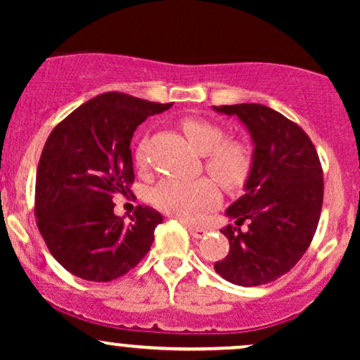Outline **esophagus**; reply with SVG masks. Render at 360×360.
<instances>
[{"instance_id": "esophagus-1", "label": "esophagus", "mask_w": 360, "mask_h": 360, "mask_svg": "<svg viewBox=\"0 0 360 360\" xmlns=\"http://www.w3.org/2000/svg\"><path fill=\"white\" fill-rule=\"evenodd\" d=\"M186 229H188L189 235H191L193 238H201L206 235V230L205 229H200V226H193V225H186Z\"/></svg>"}]
</instances>
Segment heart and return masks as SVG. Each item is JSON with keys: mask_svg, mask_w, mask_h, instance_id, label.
<instances>
[{"mask_svg": "<svg viewBox=\"0 0 360 360\" xmlns=\"http://www.w3.org/2000/svg\"><path fill=\"white\" fill-rule=\"evenodd\" d=\"M189 143L206 155V171L229 191L240 189L252 169V157L242 143L225 142V131L206 120L186 118L181 123ZM135 162L146 164L143 146L137 148ZM152 201L159 210L184 221H198L220 201V191L212 179L183 181L166 177L152 191Z\"/></svg>", "mask_w": 360, "mask_h": 360, "instance_id": "obj_1", "label": "heart"}]
</instances>
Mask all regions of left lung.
<instances>
[{"mask_svg": "<svg viewBox=\"0 0 360 360\" xmlns=\"http://www.w3.org/2000/svg\"><path fill=\"white\" fill-rule=\"evenodd\" d=\"M213 110L240 120L254 143L243 194L225 212L235 220L221 230L230 252L214 271L238 286H260L291 271L313 240L323 203L320 159L303 128L269 106ZM243 221L248 229L240 231Z\"/></svg>", "mask_w": 360, "mask_h": 360, "instance_id": "1", "label": "left lung"}]
</instances>
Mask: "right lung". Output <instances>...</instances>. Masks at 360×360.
Masks as SVG:
<instances>
[{
  "instance_id": "1",
  "label": "right lung",
  "mask_w": 360,
  "mask_h": 360,
  "mask_svg": "<svg viewBox=\"0 0 360 360\" xmlns=\"http://www.w3.org/2000/svg\"><path fill=\"white\" fill-rule=\"evenodd\" d=\"M160 105L103 93L52 130L37 169L35 214L53 259L71 274L106 283L146 257L162 214L137 206L130 221L113 213V196L134 183V131Z\"/></svg>"
}]
</instances>
